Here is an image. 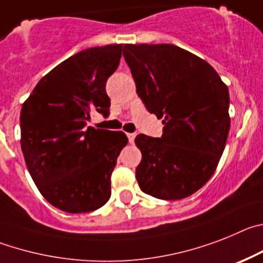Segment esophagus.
<instances>
[{"label":"esophagus","instance_id":"esophagus-1","mask_svg":"<svg viewBox=\"0 0 263 263\" xmlns=\"http://www.w3.org/2000/svg\"><path fill=\"white\" fill-rule=\"evenodd\" d=\"M127 137H128L129 143L132 144L135 141V137H136V134H127Z\"/></svg>","mask_w":263,"mask_h":263}]
</instances>
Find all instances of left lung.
Instances as JSON below:
<instances>
[{
    "label": "left lung",
    "mask_w": 263,
    "mask_h": 263,
    "mask_svg": "<svg viewBox=\"0 0 263 263\" xmlns=\"http://www.w3.org/2000/svg\"><path fill=\"white\" fill-rule=\"evenodd\" d=\"M123 56L136 93L151 114L162 118V136L137 135L141 191L177 200L212 177L228 137L229 91L216 70L173 44H124Z\"/></svg>",
    "instance_id": "8db88e82"
}]
</instances>
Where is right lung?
Listing matches in <instances>:
<instances>
[{
	"instance_id": "add662e5",
	"label": "right lung",
	"mask_w": 263,
	"mask_h": 263,
	"mask_svg": "<svg viewBox=\"0 0 263 263\" xmlns=\"http://www.w3.org/2000/svg\"><path fill=\"white\" fill-rule=\"evenodd\" d=\"M122 44L70 56L37 82L21 111V146L40 194L56 208L84 214L111 195V173L126 146L123 132L86 127L94 111L108 117L107 79Z\"/></svg>"
}]
</instances>
